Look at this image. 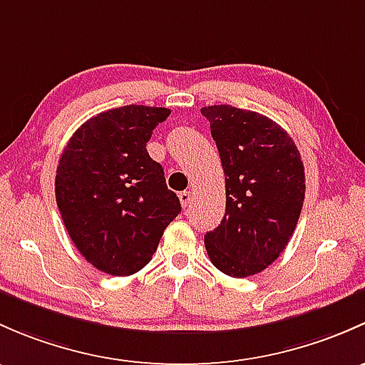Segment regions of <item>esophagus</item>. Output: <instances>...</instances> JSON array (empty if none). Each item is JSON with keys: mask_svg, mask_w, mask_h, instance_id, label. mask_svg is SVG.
Returning <instances> with one entry per match:
<instances>
[{"mask_svg": "<svg viewBox=\"0 0 365 365\" xmlns=\"http://www.w3.org/2000/svg\"><path fill=\"white\" fill-rule=\"evenodd\" d=\"M179 200H181L182 207H187V204L191 202V191H182V193H179Z\"/></svg>", "mask_w": 365, "mask_h": 365, "instance_id": "esophagus-1", "label": "esophagus"}]
</instances>
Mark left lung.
I'll return each instance as SVG.
<instances>
[{
  "label": "left lung",
  "instance_id": "left-lung-1",
  "mask_svg": "<svg viewBox=\"0 0 365 365\" xmlns=\"http://www.w3.org/2000/svg\"><path fill=\"white\" fill-rule=\"evenodd\" d=\"M202 115L210 123L227 187L225 216L205 234V250L227 276H253L294 235L306 193L300 153L283 128L258 112L210 105Z\"/></svg>",
  "mask_w": 365,
  "mask_h": 365
}]
</instances>
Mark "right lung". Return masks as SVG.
<instances>
[{
  "instance_id": "1",
  "label": "right lung",
  "mask_w": 365,
  "mask_h": 365,
  "mask_svg": "<svg viewBox=\"0 0 365 365\" xmlns=\"http://www.w3.org/2000/svg\"><path fill=\"white\" fill-rule=\"evenodd\" d=\"M163 107L125 105L95 115L66 144L56 170V202L75 247L110 276L151 262L165 228L181 212L163 168L149 156Z\"/></svg>"
}]
</instances>
